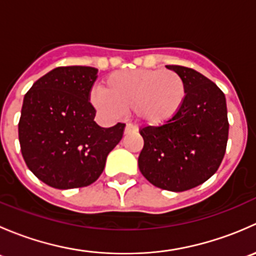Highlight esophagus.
I'll use <instances>...</instances> for the list:
<instances>
[{
  "instance_id": "34e87169",
  "label": "esophagus",
  "mask_w": 256,
  "mask_h": 256,
  "mask_svg": "<svg viewBox=\"0 0 256 256\" xmlns=\"http://www.w3.org/2000/svg\"><path fill=\"white\" fill-rule=\"evenodd\" d=\"M136 131H138V126L132 125V124H128L125 128V131H124V134H125V135H128V134L136 132Z\"/></svg>"
}]
</instances>
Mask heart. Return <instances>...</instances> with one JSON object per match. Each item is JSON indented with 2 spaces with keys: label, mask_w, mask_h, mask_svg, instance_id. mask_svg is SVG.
<instances>
[{
  "label": "heart",
  "mask_w": 256,
  "mask_h": 256,
  "mask_svg": "<svg viewBox=\"0 0 256 256\" xmlns=\"http://www.w3.org/2000/svg\"><path fill=\"white\" fill-rule=\"evenodd\" d=\"M106 88L92 90V105L104 115L118 118L134 108L141 122L160 126L176 118L186 100L183 79L172 70H120L106 78Z\"/></svg>",
  "instance_id": "1"
}]
</instances>
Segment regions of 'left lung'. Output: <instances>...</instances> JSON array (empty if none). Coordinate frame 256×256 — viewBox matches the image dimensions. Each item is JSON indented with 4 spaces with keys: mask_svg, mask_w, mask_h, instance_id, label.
Segmentation results:
<instances>
[{
    "mask_svg": "<svg viewBox=\"0 0 256 256\" xmlns=\"http://www.w3.org/2000/svg\"><path fill=\"white\" fill-rule=\"evenodd\" d=\"M166 66L184 82V104L164 125L141 128L138 168L156 187L183 192L202 184L220 166L229 132L226 100L212 80L194 69Z\"/></svg>",
    "mask_w": 256,
    "mask_h": 256,
    "instance_id": "8db88e82",
    "label": "left lung"
}]
</instances>
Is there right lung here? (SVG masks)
I'll return each mask as SVG.
<instances>
[{"instance_id": "obj_1", "label": "right lung", "mask_w": 256, "mask_h": 256, "mask_svg": "<svg viewBox=\"0 0 256 256\" xmlns=\"http://www.w3.org/2000/svg\"><path fill=\"white\" fill-rule=\"evenodd\" d=\"M96 74L92 66H58L24 95L18 124L22 156L33 174L53 188L94 183L122 138L125 124L105 128L94 121L89 94Z\"/></svg>"}]
</instances>
